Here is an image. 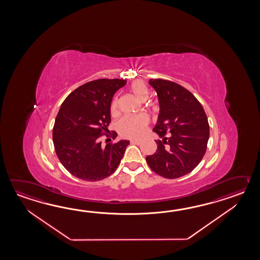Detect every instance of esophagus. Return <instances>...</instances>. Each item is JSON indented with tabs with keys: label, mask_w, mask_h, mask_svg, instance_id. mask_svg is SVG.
<instances>
[{
	"label": "esophagus",
	"mask_w": 260,
	"mask_h": 260,
	"mask_svg": "<svg viewBox=\"0 0 260 260\" xmlns=\"http://www.w3.org/2000/svg\"><path fill=\"white\" fill-rule=\"evenodd\" d=\"M130 142H131V144H138H138L141 143L140 140H131Z\"/></svg>",
	"instance_id": "1"
}]
</instances>
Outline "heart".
Returning a JSON list of instances; mask_svg holds the SVG:
<instances>
[{
  "mask_svg": "<svg viewBox=\"0 0 260 260\" xmlns=\"http://www.w3.org/2000/svg\"><path fill=\"white\" fill-rule=\"evenodd\" d=\"M133 95L140 101H144L148 96V88L146 84L141 81H137L133 83L130 87ZM119 111L118 100L112 101L111 106V112L115 115ZM149 124V118L144 114L138 115H126L117 123V130L119 134L124 138H138L143 135Z\"/></svg>",
  "mask_w": 260,
  "mask_h": 260,
  "instance_id": "obj_1",
  "label": "heart"
}]
</instances>
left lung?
<instances>
[{"instance_id":"8db88e82","label":"left lung","mask_w":260,"mask_h":260,"mask_svg":"<svg viewBox=\"0 0 260 260\" xmlns=\"http://www.w3.org/2000/svg\"><path fill=\"white\" fill-rule=\"evenodd\" d=\"M149 83L158 94L160 113L153 131L161 140H155L157 150L146 160L160 177H183L205 154L209 139L207 116L198 100L181 85L161 79H150Z\"/></svg>"}]
</instances>
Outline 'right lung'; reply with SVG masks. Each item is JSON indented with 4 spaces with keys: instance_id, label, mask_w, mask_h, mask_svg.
Here are the masks:
<instances>
[{
    "instance_id": "1",
    "label": "right lung",
    "mask_w": 260,
    "mask_h": 260,
    "mask_svg": "<svg viewBox=\"0 0 260 260\" xmlns=\"http://www.w3.org/2000/svg\"><path fill=\"white\" fill-rule=\"evenodd\" d=\"M126 83L121 79H100L84 83L62 103L53 128L55 153L72 176L86 181L110 177L120 165L128 140L108 143L100 138L111 122V100ZM116 132L113 133L115 138Z\"/></svg>"
}]
</instances>
